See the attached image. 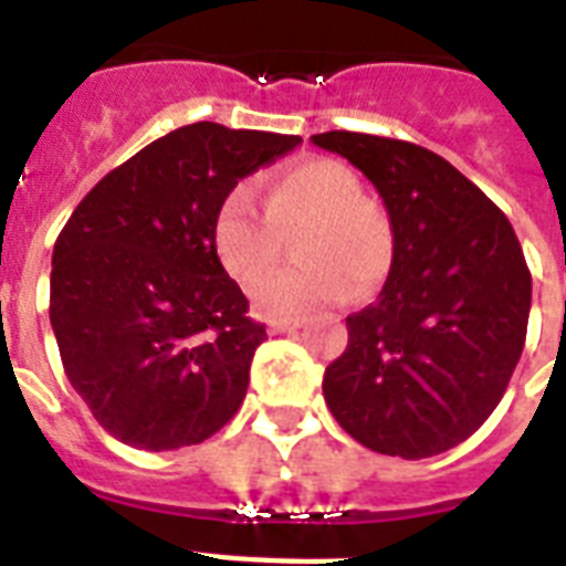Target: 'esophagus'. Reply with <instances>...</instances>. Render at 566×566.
I'll use <instances>...</instances> for the list:
<instances>
[{
	"instance_id": "obj_1",
	"label": "esophagus",
	"mask_w": 566,
	"mask_h": 566,
	"mask_svg": "<svg viewBox=\"0 0 566 566\" xmlns=\"http://www.w3.org/2000/svg\"><path fill=\"white\" fill-rule=\"evenodd\" d=\"M266 326L273 328V332H296V328H302V319L300 317H270L266 319Z\"/></svg>"
}]
</instances>
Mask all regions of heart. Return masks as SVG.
Segmentation results:
<instances>
[{
	"instance_id": "heart-1",
	"label": "heart",
	"mask_w": 566,
	"mask_h": 566,
	"mask_svg": "<svg viewBox=\"0 0 566 566\" xmlns=\"http://www.w3.org/2000/svg\"><path fill=\"white\" fill-rule=\"evenodd\" d=\"M296 224V268L266 271L277 254V231ZM211 247L226 273L249 284L264 314L293 317L340 302L353 287L370 293L394 264V229L387 213L364 196L349 167L308 158L275 172L264 190V211L249 185L222 193L211 220Z\"/></svg>"
}]
</instances>
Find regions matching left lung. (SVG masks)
Returning a JSON list of instances; mask_svg holds the SVG:
<instances>
[{"instance_id": "1", "label": "left lung", "mask_w": 566, "mask_h": 566, "mask_svg": "<svg viewBox=\"0 0 566 566\" xmlns=\"http://www.w3.org/2000/svg\"><path fill=\"white\" fill-rule=\"evenodd\" d=\"M311 144L373 181L394 229L385 287L346 317L349 346L323 376L328 411L373 452L440 455L491 417L523 355L532 273L517 234L422 146L358 132Z\"/></svg>"}]
</instances>
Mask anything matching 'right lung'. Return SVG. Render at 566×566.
<instances>
[{"mask_svg": "<svg viewBox=\"0 0 566 566\" xmlns=\"http://www.w3.org/2000/svg\"><path fill=\"white\" fill-rule=\"evenodd\" d=\"M302 144L193 123L119 164L57 234L49 319L102 429L146 452L202 443L238 413L264 326L211 247L229 188Z\"/></svg>", "mask_w": 566, "mask_h": 566, "instance_id": "right-lung-1", "label": "right lung"}]
</instances>
